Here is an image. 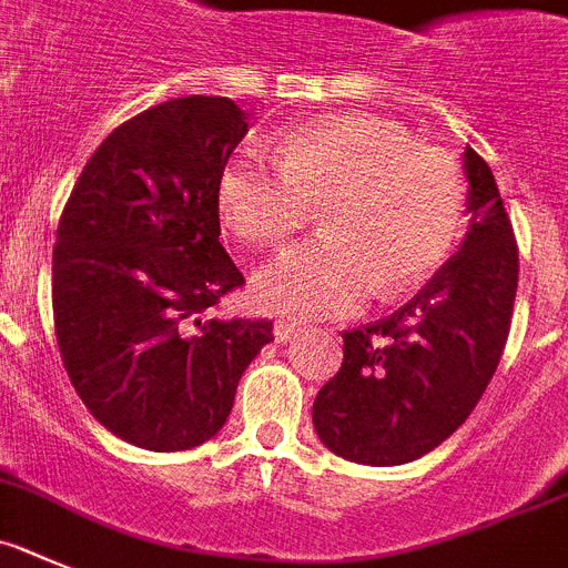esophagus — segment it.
<instances>
[{"label": "esophagus", "mask_w": 568, "mask_h": 568, "mask_svg": "<svg viewBox=\"0 0 568 568\" xmlns=\"http://www.w3.org/2000/svg\"><path fill=\"white\" fill-rule=\"evenodd\" d=\"M300 325H296V322H288V320H277L274 322V339L277 342H288V339H294L296 334H300Z\"/></svg>", "instance_id": "obj_1"}]
</instances>
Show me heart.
Instances as JSON below:
<instances>
[{
  "label": "heart",
  "mask_w": 568,
  "mask_h": 568,
  "mask_svg": "<svg viewBox=\"0 0 568 568\" xmlns=\"http://www.w3.org/2000/svg\"><path fill=\"white\" fill-rule=\"evenodd\" d=\"M217 209L252 246H277L320 209L325 234L263 265L252 296L272 314L322 320L430 277L462 237L467 183L456 158L405 130L336 115L280 141L274 158L240 146L217 175Z\"/></svg>",
  "instance_id": "1"
}]
</instances>
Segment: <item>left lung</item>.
Wrapping results in <instances>:
<instances>
[{"label": "left lung", "instance_id": "obj_1", "mask_svg": "<svg viewBox=\"0 0 568 568\" xmlns=\"http://www.w3.org/2000/svg\"><path fill=\"white\" fill-rule=\"evenodd\" d=\"M469 229L396 314L345 331V359L314 398L320 442L356 464L416 462L467 422L498 367L518 291V243L498 183L464 150Z\"/></svg>", "mask_w": 568, "mask_h": 568}]
</instances>
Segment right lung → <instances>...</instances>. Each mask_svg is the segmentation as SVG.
Returning a JSON list of instances; mask_svg holds the SVG:
<instances>
[{
  "instance_id": "add662e5",
  "label": "right lung",
  "mask_w": 568,
  "mask_h": 568,
  "mask_svg": "<svg viewBox=\"0 0 568 568\" xmlns=\"http://www.w3.org/2000/svg\"><path fill=\"white\" fill-rule=\"evenodd\" d=\"M248 132L221 95L150 106L104 138L61 212L53 322L75 393L112 436L152 453L209 442L268 320H214L246 283L221 246L217 175Z\"/></svg>"
}]
</instances>
